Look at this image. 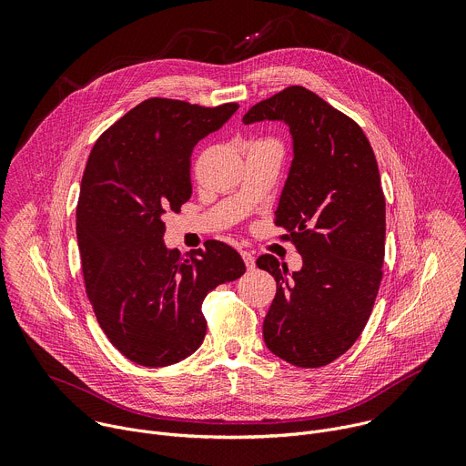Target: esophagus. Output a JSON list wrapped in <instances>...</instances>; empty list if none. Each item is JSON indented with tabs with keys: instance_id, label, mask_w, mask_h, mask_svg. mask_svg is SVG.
Returning <instances> with one entry per match:
<instances>
[{
	"instance_id": "34e87169",
	"label": "esophagus",
	"mask_w": 466,
	"mask_h": 466,
	"mask_svg": "<svg viewBox=\"0 0 466 466\" xmlns=\"http://www.w3.org/2000/svg\"><path fill=\"white\" fill-rule=\"evenodd\" d=\"M241 258H243V261H245V265H247V269H248V271H250V269H254L256 259H254V256H252L250 252L243 250V252H241Z\"/></svg>"
}]
</instances>
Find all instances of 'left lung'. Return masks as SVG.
<instances>
[{
  "label": "left lung",
  "mask_w": 466,
  "mask_h": 466,
  "mask_svg": "<svg viewBox=\"0 0 466 466\" xmlns=\"http://www.w3.org/2000/svg\"><path fill=\"white\" fill-rule=\"evenodd\" d=\"M284 121L293 162L277 227L302 256L289 273L271 254L256 259L277 280L263 320V341L280 360L304 369L345 354L370 317L385 256V197L361 127L304 86L256 103L243 123Z\"/></svg>",
  "instance_id": "8db88e82"
}]
</instances>
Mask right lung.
Wrapping results in <instances>:
<instances>
[{
    "instance_id": "obj_1",
    "label": "right lung",
    "mask_w": 466,
    "mask_h": 466,
    "mask_svg": "<svg viewBox=\"0 0 466 466\" xmlns=\"http://www.w3.org/2000/svg\"><path fill=\"white\" fill-rule=\"evenodd\" d=\"M239 108L151 97L96 142L81 182L77 243L86 295L108 341L130 361L167 367L203 345L205 297L245 273L241 256L208 239L180 254L164 243V214L191 197L198 140Z\"/></svg>"
}]
</instances>
